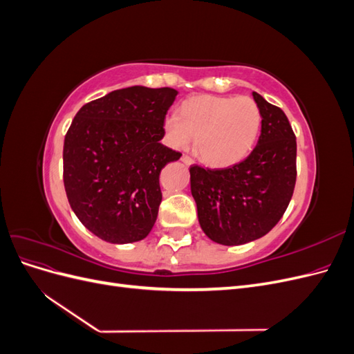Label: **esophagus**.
<instances>
[{
	"instance_id": "1",
	"label": "esophagus",
	"mask_w": 354,
	"mask_h": 354,
	"mask_svg": "<svg viewBox=\"0 0 354 354\" xmlns=\"http://www.w3.org/2000/svg\"><path fill=\"white\" fill-rule=\"evenodd\" d=\"M181 162H183L185 165H192V164H194V159H192V158H189V156H186V155H183V156H181Z\"/></svg>"
}]
</instances>
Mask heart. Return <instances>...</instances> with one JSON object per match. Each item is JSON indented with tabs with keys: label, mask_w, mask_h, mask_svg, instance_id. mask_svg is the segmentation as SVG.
<instances>
[{
	"label": "heart",
	"mask_w": 354,
	"mask_h": 354,
	"mask_svg": "<svg viewBox=\"0 0 354 354\" xmlns=\"http://www.w3.org/2000/svg\"><path fill=\"white\" fill-rule=\"evenodd\" d=\"M261 111L248 95L199 94L164 121L168 145L183 151L195 138L196 155L209 167L227 168L251 153L261 130Z\"/></svg>",
	"instance_id": "1"
}]
</instances>
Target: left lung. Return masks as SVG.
<instances>
[{"mask_svg": "<svg viewBox=\"0 0 354 354\" xmlns=\"http://www.w3.org/2000/svg\"><path fill=\"white\" fill-rule=\"evenodd\" d=\"M252 97L261 111L259 143L242 162L209 169L190 167V190L201 229L221 245H242L269 233L283 216L297 180V142L286 115Z\"/></svg>", "mask_w": 354, "mask_h": 354, "instance_id": "left-lung-1", "label": "left lung"}]
</instances>
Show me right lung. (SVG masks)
<instances>
[{"instance_id":"right-lung-1","label":"right lung","mask_w":354,"mask_h":354,"mask_svg":"<svg viewBox=\"0 0 354 354\" xmlns=\"http://www.w3.org/2000/svg\"><path fill=\"white\" fill-rule=\"evenodd\" d=\"M177 94L134 85L75 115L63 145V183L75 216L97 238L131 243L151 233L162 201L160 169L181 156L160 143Z\"/></svg>"}]
</instances>
